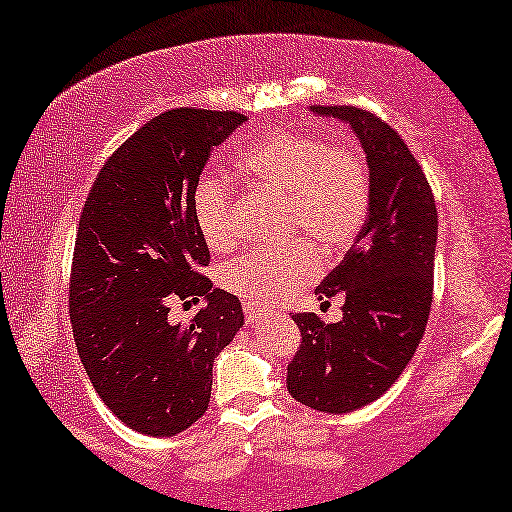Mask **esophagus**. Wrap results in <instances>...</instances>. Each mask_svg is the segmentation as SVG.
I'll return each instance as SVG.
<instances>
[{
  "instance_id": "34e87169",
  "label": "esophagus",
  "mask_w": 512,
  "mask_h": 512,
  "mask_svg": "<svg viewBox=\"0 0 512 512\" xmlns=\"http://www.w3.org/2000/svg\"><path fill=\"white\" fill-rule=\"evenodd\" d=\"M242 311H245V317H247V320H256V317L265 315V313L261 311V308L254 306V304H249V301H245V304H242Z\"/></svg>"
}]
</instances>
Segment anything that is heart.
<instances>
[{
  "mask_svg": "<svg viewBox=\"0 0 512 512\" xmlns=\"http://www.w3.org/2000/svg\"><path fill=\"white\" fill-rule=\"evenodd\" d=\"M240 170L254 190L288 201L286 236L308 238L333 258L363 231L372 199L365 156L351 145H329L313 133L276 131L251 145ZM199 236L213 251L238 242V211L220 179H201L192 192ZM320 270V258L304 240L279 249H258L226 263L222 286L256 304H279Z\"/></svg>",
  "mask_w": 512,
  "mask_h": 512,
  "instance_id": "obj_1",
  "label": "heart"
}]
</instances>
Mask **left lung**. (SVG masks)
<instances>
[{
    "label": "left lung",
    "instance_id": "obj_1",
    "mask_svg": "<svg viewBox=\"0 0 512 512\" xmlns=\"http://www.w3.org/2000/svg\"><path fill=\"white\" fill-rule=\"evenodd\" d=\"M351 124L372 177L370 215L345 261L317 286L342 292V320L295 313L301 345L288 363V392L322 413H351L379 399L420 345L433 301L438 211L426 174L404 138L356 106H313Z\"/></svg>",
    "mask_w": 512,
    "mask_h": 512
}]
</instances>
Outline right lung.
Returning <instances> with one entry per match:
<instances>
[{"mask_svg": "<svg viewBox=\"0 0 512 512\" xmlns=\"http://www.w3.org/2000/svg\"><path fill=\"white\" fill-rule=\"evenodd\" d=\"M247 117L165 111L106 158L83 204L70 270L74 342L92 388L129 429L170 438L206 413L215 356L240 331V299L213 288L192 215L211 149ZM207 299L188 325L172 300Z\"/></svg>", "mask_w": 512, "mask_h": 512, "instance_id": "1", "label": "right lung"}]
</instances>
